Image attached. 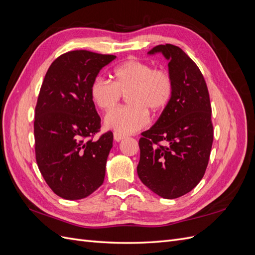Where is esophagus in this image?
<instances>
[{"mask_svg": "<svg viewBox=\"0 0 255 255\" xmlns=\"http://www.w3.org/2000/svg\"><path fill=\"white\" fill-rule=\"evenodd\" d=\"M125 137H126V135H123V134H121V133H118V132H115V133H114V139H115L116 141H120V140H122Z\"/></svg>", "mask_w": 255, "mask_h": 255, "instance_id": "34e87169", "label": "esophagus"}]
</instances>
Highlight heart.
<instances>
[{"label": "heart", "mask_w": 255, "mask_h": 255, "mask_svg": "<svg viewBox=\"0 0 255 255\" xmlns=\"http://www.w3.org/2000/svg\"><path fill=\"white\" fill-rule=\"evenodd\" d=\"M113 83L96 78L90 85V97L99 109L111 111L122 97L129 105L117 107L105 117V126L121 134H130L149 123V112L163 113L173 97L170 74L136 58L123 61L114 69Z\"/></svg>", "instance_id": "b5f03b06"}]
</instances>
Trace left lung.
I'll return each instance as SVG.
<instances>
[{"instance_id":"obj_1","label":"left lung","mask_w":255,"mask_h":255,"mask_svg":"<svg viewBox=\"0 0 255 255\" xmlns=\"http://www.w3.org/2000/svg\"><path fill=\"white\" fill-rule=\"evenodd\" d=\"M155 53L169 60L173 97L155 125L141 133L137 173L159 197L175 199L205 173L214 137L212 107L203 75L186 53L169 43L149 51Z\"/></svg>"}]
</instances>
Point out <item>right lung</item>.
Instances as JSON below:
<instances>
[{
    "label": "right lung",
    "mask_w": 255,
    "mask_h": 255,
    "mask_svg": "<svg viewBox=\"0 0 255 255\" xmlns=\"http://www.w3.org/2000/svg\"><path fill=\"white\" fill-rule=\"evenodd\" d=\"M115 58L86 50L67 52L53 61L42 82L35 109L36 161L54 194L66 200L86 198L104 182L114 135L92 140L101 118L90 85Z\"/></svg>",
    "instance_id": "1"
}]
</instances>
